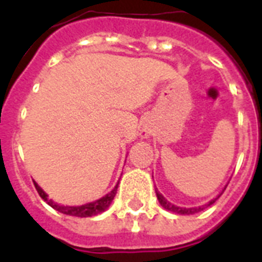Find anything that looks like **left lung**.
Listing matches in <instances>:
<instances>
[{"label": "left lung", "mask_w": 262, "mask_h": 262, "mask_svg": "<svg viewBox=\"0 0 262 262\" xmlns=\"http://www.w3.org/2000/svg\"><path fill=\"white\" fill-rule=\"evenodd\" d=\"M156 195H157V200H159L160 205L163 206L164 209L169 210V211H172V212H177V214H181V215H190V214H195V212L202 211L203 209H206V207H209L210 205H212V203H214L215 201H216L217 198H219V196H221V195H219V196H217V198H215V200L210 201V202L207 203V205L201 206V207H193V209H182V207H177V206H174V205H172V203H170V202H168V201H166L165 198H164V196L159 193V191H156Z\"/></svg>", "instance_id": "obj_1"}]
</instances>
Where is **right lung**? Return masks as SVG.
<instances>
[{
	"instance_id": "1",
	"label": "right lung",
	"mask_w": 262,
	"mask_h": 262,
	"mask_svg": "<svg viewBox=\"0 0 262 262\" xmlns=\"http://www.w3.org/2000/svg\"><path fill=\"white\" fill-rule=\"evenodd\" d=\"M34 185H35V189L36 191H38L39 195H40V198H43V200H45L46 202L52 207V209L57 210V211L62 212V214L72 215V216H80V217L93 216V215H98L101 214V212L105 211L108 206H110V203L113 202V200H114V196L115 194H117V189H118V184H117V186H115L110 193L106 194L105 196H102L101 200L96 201V202L88 203V205L77 206V207H73V206H72L71 207V206H60V205H56V203H53L52 201L48 200L47 194L41 190L40 187H39L35 182H34Z\"/></svg>"
}]
</instances>
